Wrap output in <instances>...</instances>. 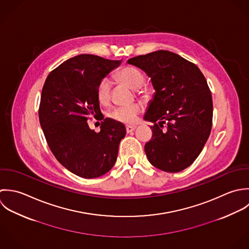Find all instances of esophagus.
Masks as SVG:
<instances>
[{"label":"esophagus","instance_id":"esophagus-1","mask_svg":"<svg viewBox=\"0 0 249 249\" xmlns=\"http://www.w3.org/2000/svg\"><path fill=\"white\" fill-rule=\"evenodd\" d=\"M137 127L136 126H130V125H127L126 126V131H127V133H132L133 131H135V129H136Z\"/></svg>","mask_w":249,"mask_h":249}]
</instances>
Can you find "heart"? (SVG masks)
<instances>
[{
	"label": "heart",
	"instance_id": "1",
	"mask_svg": "<svg viewBox=\"0 0 249 249\" xmlns=\"http://www.w3.org/2000/svg\"><path fill=\"white\" fill-rule=\"evenodd\" d=\"M115 78L119 81L125 83L132 89H136V92L138 95L142 97H145L149 93V89L142 86L144 83V75L143 73L135 66L132 65H124L119 68L115 72ZM110 91H111V84L109 80L107 78L101 79L97 85L96 95L97 99L101 104L107 105L110 99ZM142 110V106L138 103L121 106L113 108L109 112V117L117 122L124 124H133L136 122L139 113Z\"/></svg>",
	"mask_w": 249,
	"mask_h": 249
}]
</instances>
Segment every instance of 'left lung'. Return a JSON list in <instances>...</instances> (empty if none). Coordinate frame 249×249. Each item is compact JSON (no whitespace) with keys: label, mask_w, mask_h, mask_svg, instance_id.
Here are the masks:
<instances>
[{"label":"left lung","mask_w":249,"mask_h":249,"mask_svg":"<svg viewBox=\"0 0 249 249\" xmlns=\"http://www.w3.org/2000/svg\"><path fill=\"white\" fill-rule=\"evenodd\" d=\"M147 73L156 93L144 116L154 123L144 150L150 162L166 172L190 166L212 130L213 100L198 67L169 51L159 50L128 60Z\"/></svg>","instance_id":"left-lung-1"}]
</instances>
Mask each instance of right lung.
I'll return each mask as SVG.
<instances>
[{
    "instance_id": "right-lung-1",
    "label": "right lung",
    "mask_w": 249,
    "mask_h": 249,
    "mask_svg": "<svg viewBox=\"0 0 249 249\" xmlns=\"http://www.w3.org/2000/svg\"><path fill=\"white\" fill-rule=\"evenodd\" d=\"M119 64L79 54L51 71L42 89L38 115L48 146L65 168L82 178H97L110 170L126 135L125 126L110 118L101 122L99 133L88 123L92 117L103 119L97 85Z\"/></svg>"
}]
</instances>
